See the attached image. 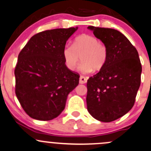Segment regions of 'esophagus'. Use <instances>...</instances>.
Wrapping results in <instances>:
<instances>
[{"label": "esophagus", "mask_w": 151, "mask_h": 151, "mask_svg": "<svg viewBox=\"0 0 151 151\" xmlns=\"http://www.w3.org/2000/svg\"><path fill=\"white\" fill-rule=\"evenodd\" d=\"M87 81V78L86 77H84L83 76H81L80 77V79H79V82H80V83H86Z\"/></svg>", "instance_id": "esophagus-1"}]
</instances>
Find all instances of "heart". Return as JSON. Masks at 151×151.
Wrapping results in <instances>:
<instances>
[{
  "label": "heart",
  "mask_w": 151,
  "mask_h": 151,
  "mask_svg": "<svg viewBox=\"0 0 151 151\" xmlns=\"http://www.w3.org/2000/svg\"><path fill=\"white\" fill-rule=\"evenodd\" d=\"M82 55V63L79 69L88 73L93 69L99 70L106 64L108 50L106 45L91 35H82L77 37L73 45H65L63 50V57L65 66L70 70H75Z\"/></svg>",
  "instance_id": "heart-1"
}]
</instances>
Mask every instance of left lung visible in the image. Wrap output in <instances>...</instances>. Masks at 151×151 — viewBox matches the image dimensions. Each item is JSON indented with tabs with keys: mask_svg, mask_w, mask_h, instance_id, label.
<instances>
[{
	"mask_svg": "<svg viewBox=\"0 0 151 151\" xmlns=\"http://www.w3.org/2000/svg\"><path fill=\"white\" fill-rule=\"evenodd\" d=\"M88 29L106 45L108 58L99 72L87 81V109L97 120L109 122L133 106L142 66L136 48L120 32L93 26Z\"/></svg>",
	"mask_w": 151,
	"mask_h": 151,
	"instance_id": "left-lung-1",
	"label": "left lung"
}]
</instances>
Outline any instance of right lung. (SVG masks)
<instances>
[{
	"instance_id": "add662e5",
	"label": "right lung",
	"mask_w": 151,
	"mask_h": 151,
	"mask_svg": "<svg viewBox=\"0 0 151 151\" xmlns=\"http://www.w3.org/2000/svg\"><path fill=\"white\" fill-rule=\"evenodd\" d=\"M78 27L46 30L31 37L18 57L15 92L26 113L48 121L60 114L68 95L78 85V73L65 64L63 50Z\"/></svg>"
}]
</instances>
